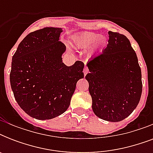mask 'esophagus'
Here are the masks:
<instances>
[{
    "label": "esophagus",
    "mask_w": 153,
    "mask_h": 153,
    "mask_svg": "<svg viewBox=\"0 0 153 153\" xmlns=\"http://www.w3.org/2000/svg\"><path fill=\"white\" fill-rule=\"evenodd\" d=\"M89 72V69L87 68V67H84V70H83V73H84V75H86L87 73Z\"/></svg>",
    "instance_id": "34e87169"
}]
</instances>
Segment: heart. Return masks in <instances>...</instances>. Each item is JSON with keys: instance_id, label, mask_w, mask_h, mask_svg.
<instances>
[{"instance_id": "obj_1", "label": "heart", "mask_w": 153, "mask_h": 153, "mask_svg": "<svg viewBox=\"0 0 153 153\" xmlns=\"http://www.w3.org/2000/svg\"><path fill=\"white\" fill-rule=\"evenodd\" d=\"M74 45L80 48H88L92 44L93 45L91 48V55L102 51L106 45V39L103 36H99V35L93 32H85L80 33L74 39Z\"/></svg>"}]
</instances>
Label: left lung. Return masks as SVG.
I'll return each mask as SVG.
<instances>
[{"mask_svg":"<svg viewBox=\"0 0 153 153\" xmlns=\"http://www.w3.org/2000/svg\"><path fill=\"white\" fill-rule=\"evenodd\" d=\"M107 47L88 61L89 92L99 118L117 122L130 115L142 93L141 70L126 36L109 31Z\"/></svg>","mask_w":153,"mask_h":153,"instance_id":"1","label":"left lung"}]
</instances>
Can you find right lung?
Segmentation results:
<instances>
[{
	"label": "right lung",
	"mask_w": 153,
	"mask_h": 153,
	"mask_svg": "<svg viewBox=\"0 0 153 153\" xmlns=\"http://www.w3.org/2000/svg\"><path fill=\"white\" fill-rule=\"evenodd\" d=\"M62 28L47 27L27 35L13 56L10 84L15 99L29 116L49 120L63 114L77 82L84 77V63L67 67L59 41Z\"/></svg>",
	"instance_id": "add662e5"
}]
</instances>
